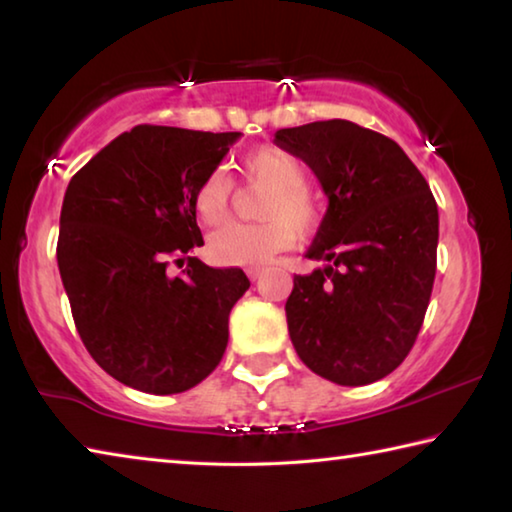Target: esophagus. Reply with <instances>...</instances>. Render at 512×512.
<instances>
[{
	"label": "esophagus",
	"instance_id": "1",
	"mask_svg": "<svg viewBox=\"0 0 512 512\" xmlns=\"http://www.w3.org/2000/svg\"><path fill=\"white\" fill-rule=\"evenodd\" d=\"M248 277H250V280H253V282H257L259 277H262V273H259L257 268H250V271H248Z\"/></svg>",
	"mask_w": 512,
	"mask_h": 512
}]
</instances>
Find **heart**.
I'll list each match as a JSON object with an SVG mask.
<instances>
[{"mask_svg":"<svg viewBox=\"0 0 512 512\" xmlns=\"http://www.w3.org/2000/svg\"><path fill=\"white\" fill-rule=\"evenodd\" d=\"M241 176L250 187L264 189L259 225L228 223L207 241L214 262L223 266H262L291 248L298 230H314L320 205L307 187L305 162L282 149H257L241 160ZM232 180L223 169L205 173L194 192V210L207 225L221 223L230 212Z\"/></svg>","mask_w":512,"mask_h":512,"instance_id":"heart-1","label":"heart"}]
</instances>
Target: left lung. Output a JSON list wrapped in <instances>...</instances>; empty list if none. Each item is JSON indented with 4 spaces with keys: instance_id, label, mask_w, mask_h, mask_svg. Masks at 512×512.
<instances>
[{
    "instance_id": "obj_1",
    "label": "left lung",
    "mask_w": 512,
    "mask_h": 512,
    "mask_svg": "<svg viewBox=\"0 0 512 512\" xmlns=\"http://www.w3.org/2000/svg\"><path fill=\"white\" fill-rule=\"evenodd\" d=\"M309 164L327 212L309 259L293 277L289 336L309 370L339 386L391 375L427 314L438 250V205L418 167L391 137L345 119L275 133Z\"/></svg>"
}]
</instances>
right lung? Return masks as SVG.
I'll return each instance as SVG.
<instances>
[{
  "instance_id": "right-lung-1",
  "label": "right lung",
  "mask_w": 512,
  "mask_h": 512,
  "mask_svg": "<svg viewBox=\"0 0 512 512\" xmlns=\"http://www.w3.org/2000/svg\"><path fill=\"white\" fill-rule=\"evenodd\" d=\"M239 135L140 124L67 185L56 257L76 329L92 359L137 391H189L228 345L230 309L250 280L187 255L203 246L196 187ZM185 258L171 276L168 264Z\"/></svg>"
}]
</instances>
